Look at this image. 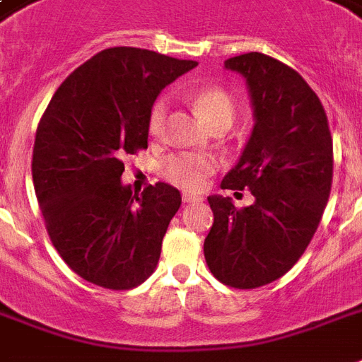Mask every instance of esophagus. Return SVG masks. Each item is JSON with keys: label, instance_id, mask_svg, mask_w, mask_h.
Segmentation results:
<instances>
[{"label": "esophagus", "instance_id": "obj_1", "mask_svg": "<svg viewBox=\"0 0 362 362\" xmlns=\"http://www.w3.org/2000/svg\"><path fill=\"white\" fill-rule=\"evenodd\" d=\"M199 195H195V193H192V192H184L182 193V201H184V203H195V201H199Z\"/></svg>", "mask_w": 362, "mask_h": 362}]
</instances>
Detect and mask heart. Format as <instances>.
Here are the masks:
<instances>
[{
	"label": "heart",
	"mask_w": 362,
	"mask_h": 362,
	"mask_svg": "<svg viewBox=\"0 0 362 362\" xmlns=\"http://www.w3.org/2000/svg\"><path fill=\"white\" fill-rule=\"evenodd\" d=\"M189 101L209 125L229 122L235 118V103L229 93L221 88H201L197 92L189 93ZM169 112V99L158 98L153 101L150 115H148V131L152 135H159L163 131L165 118ZM216 169V159L209 153L182 152L165 159L163 173L173 184L182 187L197 189Z\"/></svg>",
	"instance_id": "heart-1"
}]
</instances>
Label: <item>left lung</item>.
I'll use <instances>...</instances> for the list:
<instances>
[{
    "label": "left lung",
    "mask_w": 362,
    "mask_h": 362,
    "mask_svg": "<svg viewBox=\"0 0 362 362\" xmlns=\"http://www.w3.org/2000/svg\"><path fill=\"white\" fill-rule=\"evenodd\" d=\"M223 67L246 81L253 129L221 187H247L255 201L237 209L210 195L204 259L221 284L253 289L286 274L314 237L331 193L332 139L320 98L295 69L261 52Z\"/></svg>",
    "instance_id": "8db88e82"
}]
</instances>
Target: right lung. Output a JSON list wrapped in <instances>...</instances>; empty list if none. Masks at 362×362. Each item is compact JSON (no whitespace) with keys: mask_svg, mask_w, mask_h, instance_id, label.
Masks as SVG:
<instances>
[{"mask_svg":"<svg viewBox=\"0 0 362 362\" xmlns=\"http://www.w3.org/2000/svg\"><path fill=\"white\" fill-rule=\"evenodd\" d=\"M195 65L144 48H107L50 99L37 127L33 186L54 247L86 281L133 289L158 267L180 192L159 182L133 195L122 184V158L148 148L153 101Z\"/></svg>","mask_w":362,"mask_h":362,"instance_id":"add662e5","label":"right lung"}]
</instances>
